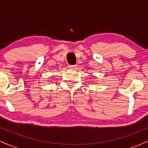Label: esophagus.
Returning a JSON list of instances; mask_svg holds the SVG:
<instances>
[{
  "instance_id": "1",
  "label": "esophagus",
  "mask_w": 148,
  "mask_h": 148,
  "mask_svg": "<svg viewBox=\"0 0 148 148\" xmlns=\"http://www.w3.org/2000/svg\"><path fill=\"white\" fill-rule=\"evenodd\" d=\"M69 68L76 69V68H77V66H76V65H69Z\"/></svg>"
}]
</instances>
